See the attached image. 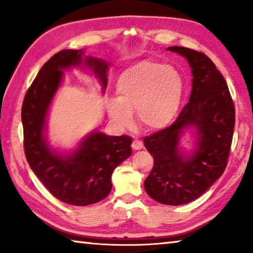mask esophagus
<instances>
[{
	"mask_svg": "<svg viewBox=\"0 0 253 253\" xmlns=\"http://www.w3.org/2000/svg\"><path fill=\"white\" fill-rule=\"evenodd\" d=\"M131 147L135 149V151H139V149L143 148V143L138 139H134V142L131 144Z\"/></svg>",
	"mask_w": 253,
	"mask_h": 253,
	"instance_id": "1",
	"label": "esophagus"
}]
</instances>
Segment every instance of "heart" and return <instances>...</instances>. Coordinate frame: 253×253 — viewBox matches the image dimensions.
Wrapping results in <instances>:
<instances>
[{
    "mask_svg": "<svg viewBox=\"0 0 253 253\" xmlns=\"http://www.w3.org/2000/svg\"><path fill=\"white\" fill-rule=\"evenodd\" d=\"M117 97L107 111L121 129L134 124V114L144 126L161 130L174 122L184 95V80L176 68L143 60L126 68L116 83Z\"/></svg>",
    "mask_w": 253,
    "mask_h": 253,
    "instance_id": "b5f03b06",
    "label": "heart"
}]
</instances>
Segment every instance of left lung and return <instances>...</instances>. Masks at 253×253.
<instances>
[{
  "label": "left lung",
  "instance_id": "8db88e82",
  "mask_svg": "<svg viewBox=\"0 0 253 253\" xmlns=\"http://www.w3.org/2000/svg\"><path fill=\"white\" fill-rule=\"evenodd\" d=\"M168 50L185 58L192 72V91L176 122L144 139L154 157L144 186L158 203L183 205L200 198L223 174L235 111L228 84L207 55L183 46ZM187 131L194 139L191 150L181 145Z\"/></svg>",
  "mask_w": 253,
  "mask_h": 253
}]
</instances>
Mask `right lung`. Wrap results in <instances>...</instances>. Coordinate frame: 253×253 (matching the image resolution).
I'll list each match as a JSON object with an SVG mask.
<instances>
[{
	"instance_id": "1",
	"label": "right lung",
	"mask_w": 253,
	"mask_h": 253,
	"mask_svg": "<svg viewBox=\"0 0 253 253\" xmlns=\"http://www.w3.org/2000/svg\"><path fill=\"white\" fill-rule=\"evenodd\" d=\"M109 63L80 50H62L41 68L22 105L24 152L30 168L51 194L67 204L85 207L104 200L111 191L114 169L131 155L129 136H108L92 130L74 148L51 146L48 118L65 72L72 68L95 77L105 92Z\"/></svg>"
}]
</instances>
